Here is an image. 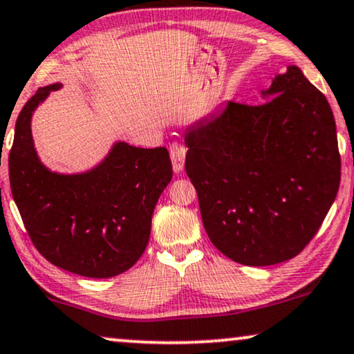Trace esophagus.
I'll return each mask as SVG.
<instances>
[{
	"instance_id": "34e87169",
	"label": "esophagus",
	"mask_w": 354,
	"mask_h": 354,
	"mask_svg": "<svg viewBox=\"0 0 354 354\" xmlns=\"http://www.w3.org/2000/svg\"><path fill=\"white\" fill-rule=\"evenodd\" d=\"M186 152H187V147L181 142H173L170 146V157H171V163H173V170H175L176 173L183 170Z\"/></svg>"
}]
</instances>
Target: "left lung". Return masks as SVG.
<instances>
[{
  "instance_id": "left-lung-1",
  "label": "left lung",
  "mask_w": 354,
  "mask_h": 354,
  "mask_svg": "<svg viewBox=\"0 0 354 354\" xmlns=\"http://www.w3.org/2000/svg\"><path fill=\"white\" fill-rule=\"evenodd\" d=\"M261 104L229 102L186 131V173L213 245L247 266L297 257L340 186L332 109L290 66ZM273 99L271 100L270 97Z\"/></svg>"
}]
</instances>
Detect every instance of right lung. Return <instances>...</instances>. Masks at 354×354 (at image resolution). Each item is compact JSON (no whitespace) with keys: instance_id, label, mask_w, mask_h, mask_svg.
<instances>
[{"instance_id":"add662e5","label":"right lung","mask_w":354,"mask_h":354,"mask_svg":"<svg viewBox=\"0 0 354 354\" xmlns=\"http://www.w3.org/2000/svg\"><path fill=\"white\" fill-rule=\"evenodd\" d=\"M59 88H39L17 117L9 152L14 202L35 248L54 266L84 277L118 276L146 250L153 208L173 176L170 156L165 147L117 142L91 171H49L35 152L30 120Z\"/></svg>"}]
</instances>
